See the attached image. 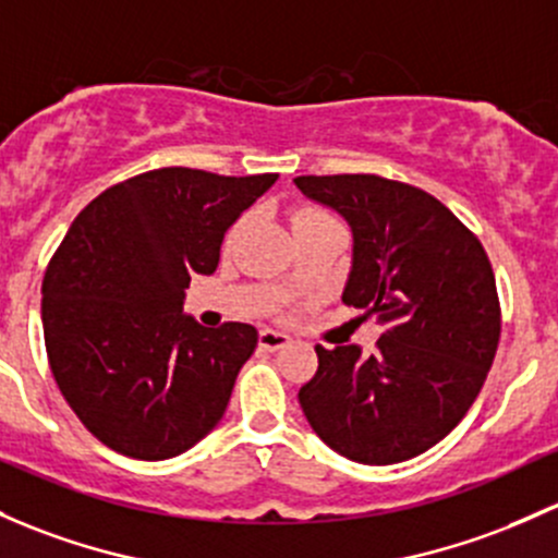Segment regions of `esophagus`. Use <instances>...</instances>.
<instances>
[{"instance_id":"1","label":"esophagus","mask_w":558,"mask_h":558,"mask_svg":"<svg viewBox=\"0 0 558 558\" xmlns=\"http://www.w3.org/2000/svg\"><path fill=\"white\" fill-rule=\"evenodd\" d=\"M289 342H291V337L283 331H272V328H262L259 331V348L269 350V353H275V350H283Z\"/></svg>"}]
</instances>
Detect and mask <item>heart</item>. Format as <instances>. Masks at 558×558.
<instances>
[{
	"label": "heart",
	"mask_w": 558,
	"mask_h": 558,
	"mask_svg": "<svg viewBox=\"0 0 558 558\" xmlns=\"http://www.w3.org/2000/svg\"><path fill=\"white\" fill-rule=\"evenodd\" d=\"M320 216H326L324 210H315V208H304V210H299L296 214V219H294V225H299V221H310V219H320ZM248 225V216H243V219L238 221V225L232 227V232H230V240L232 238H238L240 234V230H243V227Z\"/></svg>",
	"instance_id": "1"
}]
</instances>
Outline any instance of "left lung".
Wrapping results in <instances>:
<instances>
[{
    "mask_svg": "<svg viewBox=\"0 0 558 558\" xmlns=\"http://www.w3.org/2000/svg\"><path fill=\"white\" fill-rule=\"evenodd\" d=\"M353 232L342 302L377 315V353L315 344L299 390L315 436L363 465L412 460L476 401L500 342L495 272L478 238L417 186L368 173L299 175Z\"/></svg>",
    "mask_w": 558,
    "mask_h": 558,
    "instance_id": "left-lung-1",
    "label": "left lung"
}]
</instances>
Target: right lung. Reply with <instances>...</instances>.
I'll return each mask as SVG.
<instances>
[{"mask_svg":"<svg viewBox=\"0 0 558 558\" xmlns=\"http://www.w3.org/2000/svg\"><path fill=\"white\" fill-rule=\"evenodd\" d=\"M275 181L160 168L101 192L69 227L43 280L45 348L66 403L109 449L168 460L225 417L259 333L205 328L184 299Z\"/></svg>","mask_w":558,"mask_h":558,"instance_id":"obj_1","label":"right lung"}]
</instances>
